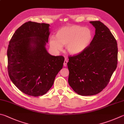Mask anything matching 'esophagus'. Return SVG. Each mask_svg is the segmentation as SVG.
Here are the masks:
<instances>
[{"mask_svg": "<svg viewBox=\"0 0 124 124\" xmlns=\"http://www.w3.org/2000/svg\"><path fill=\"white\" fill-rule=\"evenodd\" d=\"M67 63H68V61H67L66 59H65L64 61V63H63V66L64 67H66L67 66Z\"/></svg>", "mask_w": 124, "mask_h": 124, "instance_id": "obj_1", "label": "esophagus"}]
</instances>
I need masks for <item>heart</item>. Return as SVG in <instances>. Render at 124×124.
Masks as SVG:
<instances>
[{"label":"heart","mask_w":124,"mask_h":124,"mask_svg":"<svg viewBox=\"0 0 124 124\" xmlns=\"http://www.w3.org/2000/svg\"><path fill=\"white\" fill-rule=\"evenodd\" d=\"M93 32L89 28L78 25H68L57 31L56 38L50 37L49 44L55 51H60L62 46H66L67 50L71 55L83 52L91 44Z\"/></svg>","instance_id":"obj_1"}]
</instances>
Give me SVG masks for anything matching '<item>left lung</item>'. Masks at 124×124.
Segmentation results:
<instances>
[{"mask_svg":"<svg viewBox=\"0 0 124 124\" xmlns=\"http://www.w3.org/2000/svg\"><path fill=\"white\" fill-rule=\"evenodd\" d=\"M90 23L95 28L91 44L81 53L69 56L67 63L70 86L82 96L95 95L102 91L118 62L117 43L109 29L100 21Z\"/></svg>","mask_w":124,"mask_h":124,"instance_id":"left-lung-1","label":"left lung"}]
</instances>
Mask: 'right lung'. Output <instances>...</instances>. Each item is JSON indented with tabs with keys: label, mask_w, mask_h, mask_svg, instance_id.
<instances>
[{
	"label": "right lung",
	"mask_w": 124,
	"mask_h": 124,
	"mask_svg": "<svg viewBox=\"0 0 124 124\" xmlns=\"http://www.w3.org/2000/svg\"><path fill=\"white\" fill-rule=\"evenodd\" d=\"M49 26V24L26 22L15 31L9 42V77L20 91L28 95L46 94L63 65V56L51 55L46 49Z\"/></svg>",
	"instance_id": "1"
}]
</instances>
